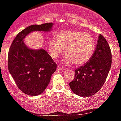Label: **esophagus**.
<instances>
[{"label": "esophagus", "instance_id": "1", "mask_svg": "<svg viewBox=\"0 0 121 121\" xmlns=\"http://www.w3.org/2000/svg\"><path fill=\"white\" fill-rule=\"evenodd\" d=\"M57 70H63V68L61 67L60 66H58L57 67Z\"/></svg>", "mask_w": 121, "mask_h": 121}]
</instances>
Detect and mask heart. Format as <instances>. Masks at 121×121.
Here are the masks:
<instances>
[{"instance_id": "heart-1", "label": "heart", "mask_w": 121, "mask_h": 121, "mask_svg": "<svg viewBox=\"0 0 121 121\" xmlns=\"http://www.w3.org/2000/svg\"><path fill=\"white\" fill-rule=\"evenodd\" d=\"M95 41L90 33L74 29H66L57 33L56 39L48 42V50L51 57L57 58L64 53V61L81 66L87 63L94 52Z\"/></svg>"}]
</instances>
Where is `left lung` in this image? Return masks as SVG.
Returning <instances> with one entry per match:
<instances>
[{
  "mask_svg": "<svg viewBox=\"0 0 121 121\" xmlns=\"http://www.w3.org/2000/svg\"><path fill=\"white\" fill-rule=\"evenodd\" d=\"M111 64L110 47L105 37L99 35L96 50L91 59L75 71L74 80L69 83L72 91L83 97L94 95L105 82Z\"/></svg>",
  "mask_w": 121,
  "mask_h": 121,
  "instance_id": "8db88e82",
  "label": "left lung"
}]
</instances>
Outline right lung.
<instances>
[{"label":"right lung","instance_id":"add662e5","mask_svg":"<svg viewBox=\"0 0 121 121\" xmlns=\"http://www.w3.org/2000/svg\"><path fill=\"white\" fill-rule=\"evenodd\" d=\"M53 25L48 23L27 27L17 35L10 47L9 71L18 88L29 95L41 94L46 90L57 64L44 49L28 48L23 39L31 31H50Z\"/></svg>","mask_w":121,"mask_h":121}]
</instances>
